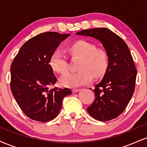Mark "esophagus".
<instances>
[{"instance_id": "esophagus-1", "label": "esophagus", "mask_w": 147, "mask_h": 147, "mask_svg": "<svg viewBox=\"0 0 147 147\" xmlns=\"http://www.w3.org/2000/svg\"><path fill=\"white\" fill-rule=\"evenodd\" d=\"M81 90V89H79V88H75V89H73V90H72V92H79V91H80Z\"/></svg>"}]
</instances>
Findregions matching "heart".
I'll list each match as a JSON object with an SVG mask.
<instances>
[{
  "label": "heart",
  "mask_w": 147,
  "mask_h": 147,
  "mask_svg": "<svg viewBox=\"0 0 147 147\" xmlns=\"http://www.w3.org/2000/svg\"><path fill=\"white\" fill-rule=\"evenodd\" d=\"M68 51L73 57L82 61L77 72H67L60 79L63 86L76 88L90 82L92 77L99 78L105 75L109 66V58L105 50L97 48L96 45L86 41H78L68 47ZM51 68L58 73L63 74L68 70V62L63 52L55 50L50 59Z\"/></svg>",
  "instance_id": "1"
}]
</instances>
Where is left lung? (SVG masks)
<instances>
[{
	"mask_svg": "<svg viewBox=\"0 0 147 147\" xmlns=\"http://www.w3.org/2000/svg\"><path fill=\"white\" fill-rule=\"evenodd\" d=\"M76 34L99 40L109 58L105 75L92 90L95 98L87 108L88 113L102 122L115 119L126 109L136 86L137 70L129 47L121 37L107 28L84 30Z\"/></svg>",
	"mask_w": 147,
	"mask_h": 147,
	"instance_id": "1",
	"label": "left lung"
}]
</instances>
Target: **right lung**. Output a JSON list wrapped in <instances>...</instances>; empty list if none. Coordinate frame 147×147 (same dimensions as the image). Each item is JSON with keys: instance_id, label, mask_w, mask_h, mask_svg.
<instances>
[{"instance_id": "add662e5", "label": "right lung", "mask_w": 147, "mask_h": 147, "mask_svg": "<svg viewBox=\"0 0 147 147\" xmlns=\"http://www.w3.org/2000/svg\"><path fill=\"white\" fill-rule=\"evenodd\" d=\"M70 34L48 32L32 37L18 51L11 68V90L23 112L33 120L46 122L58 115L68 88L49 89L57 78L50 65L52 54Z\"/></svg>"}]
</instances>
